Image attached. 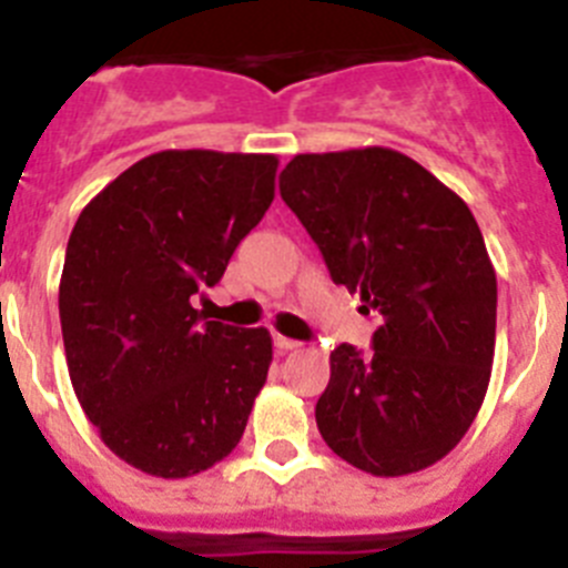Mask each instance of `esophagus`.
<instances>
[{
    "mask_svg": "<svg viewBox=\"0 0 568 568\" xmlns=\"http://www.w3.org/2000/svg\"><path fill=\"white\" fill-rule=\"evenodd\" d=\"M275 349H278V353H293V349H298V341H293V338H287V335H275Z\"/></svg>",
    "mask_w": 568,
    "mask_h": 568,
    "instance_id": "34e87169",
    "label": "esophagus"
}]
</instances>
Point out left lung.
Here are the masks:
<instances>
[{
  "mask_svg": "<svg viewBox=\"0 0 568 568\" xmlns=\"http://www.w3.org/2000/svg\"><path fill=\"white\" fill-rule=\"evenodd\" d=\"M278 190L335 284L381 321L373 353H329L321 438L378 478L433 466L466 435L491 375L498 281L475 215L389 148L301 153Z\"/></svg>",
  "mask_w": 568,
  "mask_h": 568,
  "instance_id": "8db88e82",
  "label": "left lung"
}]
</instances>
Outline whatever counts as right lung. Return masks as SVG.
I'll return each mask as SVG.
<instances>
[{
    "mask_svg": "<svg viewBox=\"0 0 568 568\" xmlns=\"http://www.w3.org/2000/svg\"><path fill=\"white\" fill-rule=\"evenodd\" d=\"M278 159L162 150L108 184L70 233L59 284L77 398L110 453L155 478L227 458L267 381L264 327L190 304L264 219Z\"/></svg>",
    "mask_w": 568,
    "mask_h": 568,
    "instance_id": "obj_1",
    "label": "right lung"
}]
</instances>
